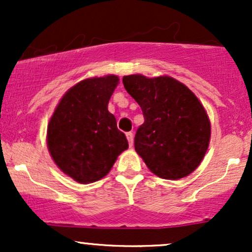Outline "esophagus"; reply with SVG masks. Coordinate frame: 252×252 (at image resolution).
<instances>
[{"label":"esophagus","instance_id":"34e87169","mask_svg":"<svg viewBox=\"0 0 252 252\" xmlns=\"http://www.w3.org/2000/svg\"><path fill=\"white\" fill-rule=\"evenodd\" d=\"M126 140H128L129 146L132 147V144H134V135H132V132H126Z\"/></svg>","mask_w":252,"mask_h":252}]
</instances>
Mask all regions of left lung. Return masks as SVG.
Masks as SVG:
<instances>
[{
  "instance_id": "obj_1",
  "label": "left lung",
  "mask_w": 252,
  "mask_h": 252,
  "mask_svg": "<svg viewBox=\"0 0 252 252\" xmlns=\"http://www.w3.org/2000/svg\"><path fill=\"white\" fill-rule=\"evenodd\" d=\"M126 92L141 106L144 123L135 150L158 178L179 180L194 172L206 154L211 122L198 97L175 78L123 77Z\"/></svg>"
}]
</instances>
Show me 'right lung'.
<instances>
[{"label": "right lung", "mask_w": 252, "mask_h": 252, "mask_svg": "<svg viewBox=\"0 0 252 252\" xmlns=\"http://www.w3.org/2000/svg\"><path fill=\"white\" fill-rule=\"evenodd\" d=\"M120 78L92 77L66 91L47 126V148L63 174L79 184L108 175L118 155L128 149L108 104Z\"/></svg>", "instance_id": "1"}]
</instances>
